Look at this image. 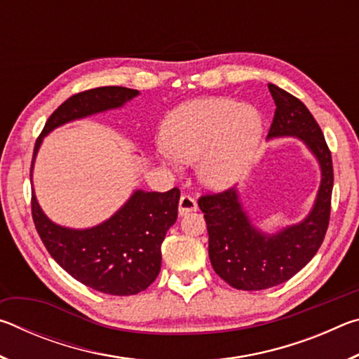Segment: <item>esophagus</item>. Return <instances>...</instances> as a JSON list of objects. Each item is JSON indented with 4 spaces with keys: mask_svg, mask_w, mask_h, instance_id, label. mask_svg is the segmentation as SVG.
<instances>
[{
    "mask_svg": "<svg viewBox=\"0 0 359 359\" xmlns=\"http://www.w3.org/2000/svg\"><path fill=\"white\" fill-rule=\"evenodd\" d=\"M196 209H198L196 201H194L191 196H188V194H182L180 201H179V214L187 215V214H190V212H194Z\"/></svg>",
    "mask_w": 359,
    "mask_h": 359,
    "instance_id": "34e87169",
    "label": "esophagus"
}]
</instances>
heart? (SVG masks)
Returning a JSON list of instances; mask_svg holds the SVG:
<instances>
[{
  "instance_id": "heart-1",
  "label": "heart",
  "mask_w": 359,
  "mask_h": 359,
  "mask_svg": "<svg viewBox=\"0 0 359 359\" xmlns=\"http://www.w3.org/2000/svg\"><path fill=\"white\" fill-rule=\"evenodd\" d=\"M261 137L258 109L226 98L187 102L161 126L166 154L180 163L198 161L199 179L212 190H226L245 177ZM170 158L163 160L169 165Z\"/></svg>"
}]
</instances>
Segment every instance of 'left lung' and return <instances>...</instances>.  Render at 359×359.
Segmentation results:
<instances>
[{
  "instance_id": "left-lung-1",
  "label": "left lung",
  "mask_w": 359,
  "mask_h": 359,
  "mask_svg": "<svg viewBox=\"0 0 359 359\" xmlns=\"http://www.w3.org/2000/svg\"><path fill=\"white\" fill-rule=\"evenodd\" d=\"M267 87L276 102L267 139H301L317 158L321 182L309 215L274 234L255 226L236 188L199 198L198 205L208 223L212 267L231 287L245 291L276 287L297 274L318 252L331 214L334 172L323 133L304 102L274 83Z\"/></svg>"
}]
</instances>
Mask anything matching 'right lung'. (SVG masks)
<instances>
[{
	"label": "right lung",
	"instance_id": "1",
	"mask_svg": "<svg viewBox=\"0 0 359 359\" xmlns=\"http://www.w3.org/2000/svg\"><path fill=\"white\" fill-rule=\"evenodd\" d=\"M137 95L133 88L100 87L66 100L48 117L36 141L29 177L48 133L68 121L121 107ZM179 199V188L165 193L136 190L106 222L72 229L53 223L42 212L33 190L32 214L47 252L71 277L101 293L130 296L144 291L160 274L161 244L177 220Z\"/></svg>",
	"mask_w": 359,
	"mask_h": 359
}]
</instances>
